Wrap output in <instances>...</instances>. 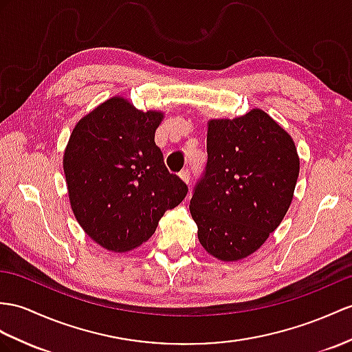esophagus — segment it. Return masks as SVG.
Here are the masks:
<instances>
[{
  "label": "esophagus",
  "mask_w": 352,
  "mask_h": 352,
  "mask_svg": "<svg viewBox=\"0 0 352 352\" xmlns=\"http://www.w3.org/2000/svg\"><path fill=\"white\" fill-rule=\"evenodd\" d=\"M179 177H181L185 184H190V177H191L190 176V170H188V168L182 170L181 173H179Z\"/></svg>",
  "instance_id": "esophagus-1"
}]
</instances>
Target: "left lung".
<instances>
[{"instance_id":"left-lung-1","label":"left lung","mask_w":352,"mask_h":352,"mask_svg":"<svg viewBox=\"0 0 352 352\" xmlns=\"http://www.w3.org/2000/svg\"><path fill=\"white\" fill-rule=\"evenodd\" d=\"M300 160L291 135L263 111L208 124V164L190 203L201 246L237 261L267 241L294 195Z\"/></svg>"}]
</instances>
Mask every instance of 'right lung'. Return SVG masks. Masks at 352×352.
<instances>
[{"mask_svg":"<svg viewBox=\"0 0 352 352\" xmlns=\"http://www.w3.org/2000/svg\"><path fill=\"white\" fill-rule=\"evenodd\" d=\"M162 118L113 97L83 116L68 140L63 164L73 213L109 251L126 252L146 242L166 210L188 192L155 144Z\"/></svg>","mask_w":352,"mask_h":352,"instance_id":"right-lung-1","label":"right lung"}]
</instances>
